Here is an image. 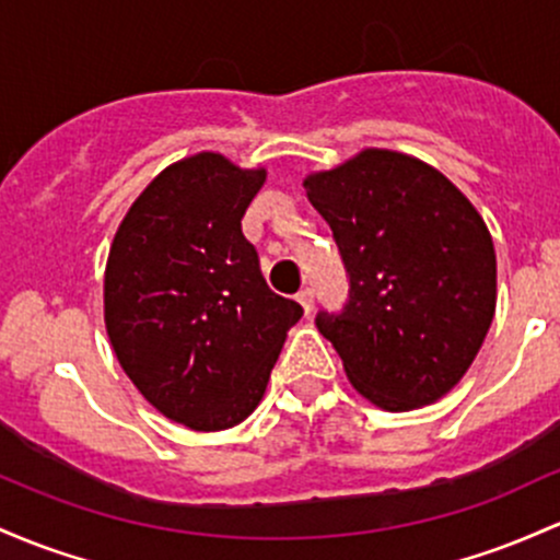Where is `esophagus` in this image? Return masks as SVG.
Segmentation results:
<instances>
[{
    "mask_svg": "<svg viewBox=\"0 0 560 560\" xmlns=\"http://www.w3.org/2000/svg\"><path fill=\"white\" fill-rule=\"evenodd\" d=\"M298 303L303 305L305 316H311V313H313V290H311V287H305V290L298 292Z\"/></svg>",
    "mask_w": 560,
    "mask_h": 560,
    "instance_id": "1",
    "label": "esophagus"
}]
</instances>
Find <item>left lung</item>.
I'll list each match as a JSON object with an SVG mask.
<instances>
[{"mask_svg": "<svg viewBox=\"0 0 560 560\" xmlns=\"http://www.w3.org/2000/svg\"><path fill=\"white\" fill-rule=\"evenodd\" d=\"M350 276L316 327L374 407L439 401L470 370L497 308L491 233L450 177L409 153L364 149L303 180Z\"/></svg>", "mask_w": 560, "mask_h": 560, "instance_id": "left-lung-1", "label": "left lung"}]
</instances>
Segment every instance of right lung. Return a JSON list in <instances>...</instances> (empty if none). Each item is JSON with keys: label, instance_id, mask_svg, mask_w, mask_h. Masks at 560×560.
Returning a JSON list of instances; mask_svg holds the SVG:
<instances>
[{"label": "right lung", "instance_id": "right-lung-1", "mask_svg": "<svg viewBox=\"0 0 560 560\" xmlns=\"http://www.w3.org/2000/svg\"><path fill=\"white\" fill-rule=\"evenodd\" d=\"M266 170L201 151L159 172L110 244L103 316L140 396L190 430L255 411L287 331L303 316L270 292L242 233Z\"/></svg>", "mask_w": 560, "mask_h": 560}]
</instances>
